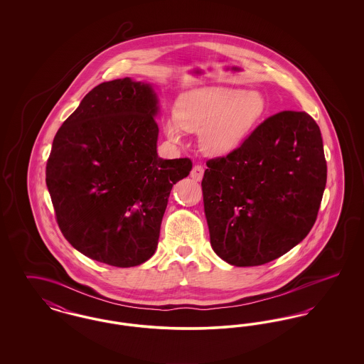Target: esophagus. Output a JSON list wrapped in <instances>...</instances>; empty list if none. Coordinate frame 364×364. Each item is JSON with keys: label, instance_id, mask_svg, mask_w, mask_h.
I'll return each mask as SVG.
<instances>
[{"label": "esophagus", "instance_id": "1", "mask_svg": "<svg viewBox=\"0 0 364 364\" xmlns=\"http://www.w3.org/2000/svg\"><path fill=\"white\" fill-rule=\"evenodd\" d=\"M203 174H205V168L202 165H195L191 171V177L196 181H200L203 178Z\"/></svg>", "mask_w": 364, "mask_h": 364}]
</instances>
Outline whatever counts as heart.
I'll return each mask as SVG.
<instances>
[{
  "label": "heart",
  "mask_w": 364,
  "mask_h": 364,
  "mask_svg": "<svg viewBox=\"0 0 364 364\" xmlns=\"http://www.w3.org/2000/svg\"><path fill=\"white\" fill-rule=\"evenodd\" d=\"M264 112L266 101L258 91L198 88L178 100L176 116L164 122V131L174 143L183 140L184 131L200 132V147L206 154L226 156L242 144Z\"/></svg>",
  "instance_id": "1"
}]
</instances>
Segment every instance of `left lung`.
I'll use <instances>...</instances> for the list:
<instances>
[{
	"instance_id": "obj_1",
	"label": "left lung",
	"mask_w": 364,
	"mask_h": 364,
	"mask_svg": "<svg viewBox=\"0 0 364 364\" xmlns=\"http://www.w3.org/2000/svg\"><path fill=\"white\" fill-rule=\"evenodd\" d=\"M202 180L214 252L233 266H259L301 242L316 221L328 166L318 124L306 112L270 116Z\"/></svg>"
}]
</instances>
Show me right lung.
I'll use <instances>...</instances> for the list:
<instances>
[{
  "instance_id": "right-lung-1",
  "label": "right lung",
  "mask_w": 364,
  "mask_h": 364,
  "mask_svg": "<svg viewBox=\"0 0 364 364\" xmlns=\"http://www.w3.org/2000/svg\"><path fill=\"white\" fill-rule=\"evenodd\" d=\"M158 100L129 77L94 87L57 131L46 164L55 220L91 259L131 267L156 252L173 184L190 158L156 154Z\"/></svg>"
}]
</instances>
